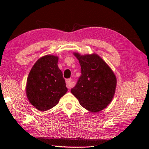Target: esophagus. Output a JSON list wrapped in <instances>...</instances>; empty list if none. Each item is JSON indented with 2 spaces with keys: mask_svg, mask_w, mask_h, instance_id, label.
Instances as JSON below:
<instances>
[{
  "mask_svg": "<svg viewBox=\"0 0 149 149\" xmlns=\"http://www.w3.org/2000/svg\"><path fill=\"white\" fill-rule=\"evenodd\" d=\"M66 87L69 88V89L70 88H71L72 87L71 79H66Z\"/></svg>",
  "mask_w": 149,
  "mask_h": 149,
  "instance_id": "esophagus-1",
  "label": "esophagus"
}]
</instances>
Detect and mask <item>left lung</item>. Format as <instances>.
<instances>
[{
  "label": "left lung",
  "mask_w": 149,
  "mask_h": 149,
  "mask_svg": "<svg viewBox=\"0 0 149 149\" xmlns=\"http://www.w3.org/2000/svg\"><path fill=\"white\" fill-rule=\"evenodd\" d=\"M74 54L79 61L81 75L71 92L85 109L93 113L100 111L113 99L116 86L115 75L96 54Z\"/></svg>",
  "instance_id": "left-lung-1"
}]
</instances>
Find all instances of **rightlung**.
I'll list each match as a JSON object with an SVG mask.
<instances>
[{"mask_svg":"<svg viewBox=\"0 0 149 149\" xmlns=\"http://www.w3.org/2000/svg\"><path fill=\"white\" fill-rule=\"evenodd\" d=\"M58 62V56H43L33 65L28 75L27 99L41 111L49 110L57 105L68 90Z\"/></svg>","mask_w":149,"mask_h":149,"instance_id":"obj_1","label":"right lung"}]
</instances>
